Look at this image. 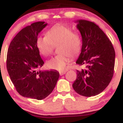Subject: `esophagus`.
Wrapping results in <instances>:
<instances>
[{
  "label": "esophagus",
  "instance_id": "34e87169",
  "mask_svg": "<svg viewBox=\"0 0 123 123\" xmlns=\"http://www.w3.org/2000/svg\"><path fill=\"white\" fill-rule=\"evenodd\" d=\"M66 73V71H62V72H60V76H62L64 74Z\"/></svg>",
  "mask_w": 123,
  "mask_h": 123
}]
</instances>
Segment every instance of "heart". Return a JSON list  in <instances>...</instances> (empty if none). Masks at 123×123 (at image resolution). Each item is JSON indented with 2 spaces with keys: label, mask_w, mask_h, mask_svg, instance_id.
<instances>
[{
  "label": "heart",
  "mask_w": 123,
  "mask_h": 123,
  "mask_svg": "<svg viewBox=\"0 0 123 123\" xmlns=\"http://www.w3.org/2000/svg\"><path fill=\"white\" fill-rule=\"evenodd\" d=\"M36 46L41 54L48 57L53 53L54 46L58 47L59 53L47 62L48 68L62 71L66 69L70 57L79 55L82 49L83 40L78 31L64 24H58L47 31L46 36L36 38Z\"/></svg>",
  "instance_id": "b5f03b06"
}]
</instances>
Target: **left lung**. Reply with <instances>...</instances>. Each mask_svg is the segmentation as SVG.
<instances>
[{"label":"left lung","instance_id":"obj_1","mask_svg":"<svg viewBox=\"0 0 123 123\" xmlns=\"http://www.w3.org/2000/svg\"><path fill=\"white\" fill-rule=\"evenodd\" d=\"M77 22L83 44L76 63L85 68L77 70V78L72 86L80 95L95 96L102 92L112 79L115 49L111 41L95 22L87 20Z\"/></svg>","mask_w":123,"mask_h":123}]
</instances>
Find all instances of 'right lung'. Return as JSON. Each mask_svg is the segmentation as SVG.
Instances as JSON below:
<instances>
[{"mask_svg": "<svg viewBox=\"0 0 123 123\" xmlns=\"http://www.w3.org/2000/svg\"><path fill=\"white\" fill-rule=\"evenodd\" d=\"M47 24L36 22L19 31L10 44L6 66L17 91L23 97L42 100L51 93L60 73L37 71L44 63L36 46L38 34Z\"/></svg>", "mask_w": 123, "mask_h": 123, "instance_id": "1", "label": "right lung"}]
</instances>
